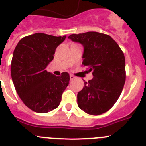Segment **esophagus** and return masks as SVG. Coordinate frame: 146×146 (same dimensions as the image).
<instances>
[{
  "instance_id": "1",
  "label": "esophagus",
  "mask_w": 146,
  "mask_h": 146,
  "mask_svg": "<svg viewBox=\"0 0 146 146\" xmlns=\"http://www.w3.org/2000/svg\"><path fill=\"white\" fill-rule=\"evenodd\" d=\"M69 77H70V80H74L76 78V77H74L73 74H70V76H69Z\"/></svg>"
}]
</instances>
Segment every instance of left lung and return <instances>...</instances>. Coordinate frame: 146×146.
<instances>
[{"mask_svg":"<svg viewBox=\"0 0 146 146\" xmlns=\"http://www.w3.org/2000/svg\"><path fill=\"white\" fill-rule=\"evenodd\" d=\"M84 48L82 63L92 71L93 78L85 82L77 94L78 107L86 113H106L119 98L126 80L125 57L118 44L110 36L90 31L69 36Z\"/></svg>","mask_w":146,"mask_h":146,"instance_id":"left-lung-1","label":"left lung"}]
</instances>
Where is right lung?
<instances>
[{
    "label": "right lung",
    "instance_id": "add662e5",
    "mask_svg": "<svg viewBox=\"0 0 146 146\" xmlns=\"http://www.w3.org/2000/svg\"><path fill=\"white\" fill-rule=\"evenodd\" d=\"M66 38L36 33L22 38L14 50L11 64L13 83L23 103L36 113H48L57 108L69 85L67 72L57 77L46 69L53 60L57 47Z\"/></svg>",
    "mask_w": 146,
    "mask_h": 146
}]
</instances>
